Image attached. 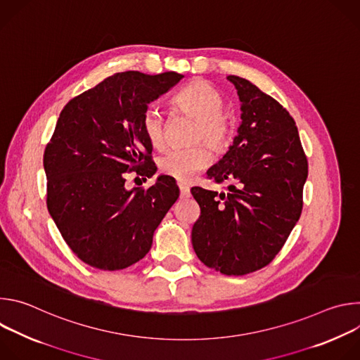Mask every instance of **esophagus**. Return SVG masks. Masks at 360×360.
Wrapping results in <instances>:
<instances>
[{
	"mask_svg": "<svg viewBox=\"0 0 360 360\" xmlns=\"http://www.w3.org/2000/svg\"><path fill=\"white\" fill-rule=\"evenodd\" d=\"M178 188H179V192H181V196L182 198H188L189 196V186H186L185 184H178Z\"/></svg>",
	"mask_w": 360,
	"mask_h": 360,
	"instance_id": "1",
	"label": "esophagus"
}]
</instances>
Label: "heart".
I'll return each instance as SVG.
<instances>
[{"label":"heart","mask_w":360,"mask_h":360,"mask_svg":"<svg viewBox=\"0 0 360 360\" xmlns=\"http://www.w3.org/2000/svg\"><path fill=\"white\" fill-rule=\"evenodd\" d=\"M174 105L198 120L195 139L207 141L214 150L224 149L233 132V120L224 112V95L207 81H193L184 86L175 96ZM142 132L148 142L161 148L165 141V121L157 105H149L142 115ZM211 153L205 145L186 149L172 148L158 158L162 174L179 181L192 179L199 171L210 165Z\"/></svg>","instance_id":"b5f03b06"}]
</instances>
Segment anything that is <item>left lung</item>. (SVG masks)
<instances>
[{"instance_id":"obj_1","label":"left lung","mask_w":360,"mask_h":360,"mask_svg":"<svg viewBox=\"0 0 360 360\" xmlns=\"http://www.w3.org/2000/svg\"><path fill=\"white\" fill-rule=\"evenodd\" d=\"M240 101V125L225 155L208 169L226 192L195 186L200 217L192 228L198 258L224 275L266 266L302 212L307 161L293 118L250 81L228 75Z\"/></svg>"}]
</instances>
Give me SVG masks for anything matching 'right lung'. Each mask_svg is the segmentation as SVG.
<instances>
[{
    "mask_svg": "<svg viewBox=\"0 0 360 360\" xmlns=\"http://www.w3.org/2000/svg\"><path fill=\"white\" fill-rule=\"evenodd\" d=\"M184 75L125 71L72 98L44 152L46 207L78 258L102 271L125 269L149 252L153 232L179 196L160 175L148 189L125 188V172H157L142 115Z\"/></svg>",
    "mask_w": 360,
    "mask_h": 360,
    "instance_id": "add662e5",
    "label": "right lung"
}]
</instances>
